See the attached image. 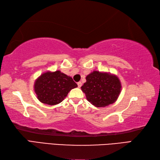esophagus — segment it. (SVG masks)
I'll return each mask as SVG.
<instances>
[{"label":"esophagus","instance_id":"esophagus-1","mask_svg":"<svg viewBox=\"0 0 160 160\" xmlns=\"http://www.w3.org/2000/svg\"><path fill=\"white\" fill-rule=\"evenodd\" d=\"M78 87H81V86H82V82H78Z\"/></svg>","mask_w":160,"mask_h":160}]
</instances>
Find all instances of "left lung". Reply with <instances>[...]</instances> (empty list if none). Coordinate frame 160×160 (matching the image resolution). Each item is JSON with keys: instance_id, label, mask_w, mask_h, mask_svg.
I'll return each mask as SVG.
<instances>
[{"instance_id": "obj_1", "label": "left lung", "mask_w": 160, "mask_h": 160, "mask_svg": "<svg viewBox=\"0 0 160 160\" xmlns=\"http://www.w3.org/2000/svg\"><path fill=\"white\" fill-rule=\"evenodd\" d=\"M87 82L81 87L87 100L97 107L115 102L121 91V83L115 75L95 71L86 77Z\"/></svg>"}]
</instances>
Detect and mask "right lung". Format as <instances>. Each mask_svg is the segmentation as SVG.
I'll use <instances>...</instances> for the list:
<instances>
[{"mask_svg": "<svg viewBox=\"0 0 160 160\" xmlns=\"http://www.w3.org/2000/svg\"><path fill=\"white\" fill-rule=\"evenodd\" d=\"M77 87L72 78L61 71H47L36 80L34 90L41 102L52 106L61 102L68 93Z\"/></svg>", "mask_w": 160, "mask_h": 160, "instance_id": "1", "label": "right lung"}]
</instances>
